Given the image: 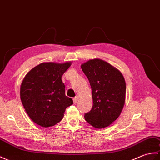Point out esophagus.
Here are the masks:
<instances>
[{"label": "esophagus", "instance_id": "esophagus-1", "mask_svg": "<svg viewBox=\"0 0 160 160\" xmlns=\"http://www.w3.org/2000/svg\"><path fill=\"white\" fill-rule=\"evenodd\" d=\"M78 98H79L78 96H76L75 98H73V103H76L78 102Z\"/></svg>", "mask_w": 160, "mask_h": 160}]
</instances>
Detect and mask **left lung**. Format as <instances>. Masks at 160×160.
<instances>
[{
  "instance_id": "left-lung-1",
  "label": "left lung",
  "mask_w": 160,
  "mask_h": 160,
  "mask_svg": "<svg viewBox=\"0 0 160 160\" xmlns=\"http://www.w3.org/2000/svg\"><path fill=\"white\" fill-rule=\"evenodd\" d=\"M92 89V107L84 118L95 128L109 126L119 117L125 101L124 77L117 69L101 59L81 65Z\"/></svg>"
}]
</instances>
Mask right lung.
<instances>
[{"mask_svg":"<svg viewBox=\"0 0 160 160\" xmlns=\"http://www.w3.org/2000/svg\"><path fill=\"white\" fill-rule=\"evenodd\" d=\"M71 62H43L25 76L20 87V99L31 120L44 128L60 122L65 109L73 104L65 93L61 77Z\"/></svg>","mask_w":160,"mask_h":160,"instance_id":"right-lung-1","label":"right lung"}]
</instances>
